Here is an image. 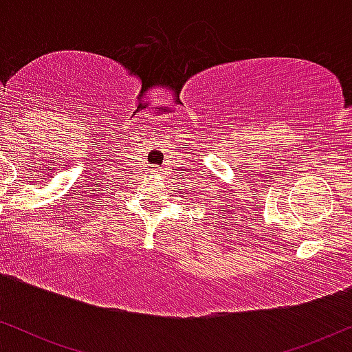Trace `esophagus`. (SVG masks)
Returning <instances> with one entry per match:
<instances>
[{
  "label": "esophagus",
  "instance_id": "obj_1",
  "mask_svg": "<svg viewBox=\"0 0 352 352\" xmlns=\"http://www.w3.org/2000/svg\"><path fill=\"white\" fill-rule=\"evenodd\" d=\"M153 172H157V170H155V168H153Z\"/></svg>",
  "mask_w": 352,
  "mask_h": 352
}]
</instances>
